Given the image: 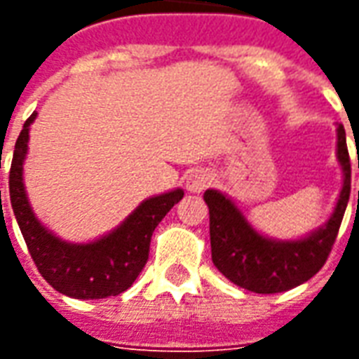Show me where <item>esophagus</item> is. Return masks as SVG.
I'll return each mask as SVG.
<instances>
[{
	"label": "esophagus",
	"mask_w": 359,
	"mask_h": 359,
	"mask_svg": "<svg viewBox=\"0 0 359 359\" xmlns=\"http://www.w3.org/2000/svg\"><path fill=\"white\" fill-rule=\"evenodd\" d=\"M211 182H213L211 172L205 171V169H198V171L190 172L187 177V190L192 192V194H200V192H203L205 188L210 187Z\"/></svg>",
	"instance_id": "1"
}]
</instances>
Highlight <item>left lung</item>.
Instances as JSON below:
<instances>
[{"mask_svg":"<svg viewBox=\"0 0 359 359\" xmlns=\"http://www.w3.org/2000/svg\"><path fill=\"white\" fill-rule=\"evenodd\" d=\"M337 159L342 169V188L331 217L325 225L294 241H278L262 234L233 198L213 188L205 190L203 200L210 208L213 265L231 283L256 294L285 292L313 277L331 254L350 198L352 169L342 125L337 128Z\"/></svg>","mask_w":359,"mask_h":359,"instance_id":"obj_1","label":"left lung"}]
</instances>
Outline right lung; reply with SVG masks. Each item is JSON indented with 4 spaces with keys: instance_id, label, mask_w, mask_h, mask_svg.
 <instances>
[{
    "instance_id": "1",
    "label": "right lung",
    "mask_w": 359,
    "mask_h": 359,
    "mask_svg": "<svg viewBox=\"0 0 359 359\" xmlns=\"http://www.w3.org/2000/svg\"><path fill=\"white\" fill-rule=\"evenodd\" d=\"M36 115L32 113L20 130L9 172L13 213L36 267L57 292L71 298L100 300L125 292L148 262L149 241L156 226L182 200L184 190L175 188L144 200L121 225L95 241L67 242L59 238L36 217L25 188L22 165Z\"/></svg>"
}]
</instances>
